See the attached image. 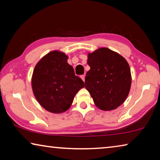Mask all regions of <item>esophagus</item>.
Here are the masks:
<instances>
[{
  "instance_id": "34e87169",
  "label": "esophagus",
  "mask_w": 160,
  "mask_h": 160,
  "mask_svg": "<svg viewBox=\"0 0 160 160\" xmlns=\"http://www.w3.org/2000/svg\"><path fill=\"white\" fill-rule=\"evenodd\" d=\"M80 78H81V79H82L84 82H85V75H80Z\"/></svg>"
}]
</instances>
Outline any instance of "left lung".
I'll return each instance as SVG.
<instances>
[{
  "instance_id": "1",
  "label": "left lung",
  "mask_w": 160,
  "mask_h": 160,
  "mask_svg": "<svg viewBox=\"0 0 160 160\" xmlns=\"http://www.w3.org/2000/svg\"><path fill=\"white\" fill-rule=\"evenodd\" d=\"M90 70L85 77V88L101 110L115 109L129 93L131 75L129 65L118 53L102 48L89 54Z\"/></svg>"
}]
</instances>
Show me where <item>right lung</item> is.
Masks as SVG:
<instances>
[{
    "label": "right lung",
    "instance_id": "1",
    "mask_svg": "<svg viewBox=\"0 0 160 160\" xmlns=\"http://www.w3.org/2000/svg\"><path fill=\"white\" fill-rule=\"evenodd\" d=\"M67 60L66 54L53 51L42 58L34 68L32 90L39 104L50 112H66L76 93L85 87Z\"/></svg>",
    "mask_w": 160,
    "mask_h": 160
}]
</instances>
